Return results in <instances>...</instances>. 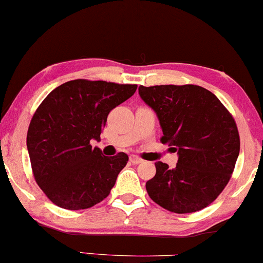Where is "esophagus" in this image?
<instances>
[{"mask_svg":"<svg viewBox=\"0 0 263 263\" xmlns=\"http://www.w3.org/2000/svg\"><path fill=\"white\" fill-rule=\"evenodd\" d=\"M129 162H131L132 164H140V163H142V159L137 156H131L129 157Z\"/></svg>","mask_w":263,"mask_h":263,"instance_id":"1","label":"esophagus"}]
</instances>
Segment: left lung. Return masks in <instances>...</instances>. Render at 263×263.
Returning a JSON list of instances; mask_svg holds the SVG:
<instances>
[{
  "instance_id": "1",
  "label": "left lung",
  "mask_w": 263,
  "mask_h": 263,
  "mask_svg": "<svg viewBox=\"0 0 263 263\" xmlns=\"http://www.w3.org/2000/svg\"><path fill=\"white\" fill-rule=\"evenodd\" d=\"M138 93L158 117L162 143L178 153L174 168L156 162L147 193L173 213L204 209L229 183L240 153L234 119L213 92L198 85H141Z\"/></svg>"
}]
</instances>
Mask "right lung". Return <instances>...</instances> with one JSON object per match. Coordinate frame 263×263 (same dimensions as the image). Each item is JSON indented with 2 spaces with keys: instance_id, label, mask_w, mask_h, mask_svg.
<instances>
[{
  "instance_id": "1",
  "label": "right lung",
  "mask_w": 263,
  "mask_h": 263,
  "mask_svg": "<svg viewBox=\"0 0 263 263\" xmlns=\"http://www.w3.org/2000/svg\"><path fill=\"white\" fill-rule=\"evenodd\" d=\"M137 85L71 80L54 89L39 105L27 134L35 182L54 204L81 210L110 194L128 156L107 157L100 141L107 115L131 98Z\"/></svg>"
}]
</instances>
